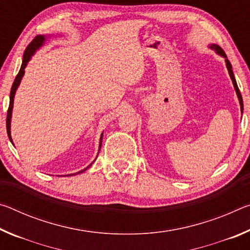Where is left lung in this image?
Returning a JSON list of instances; mask_svg holds the SVG:
<instances>
[{
    "label": "left lung",
    "mask_w": 250,
    "mask_h": 250,
    "mask_svg": "<svg viewBox=\"0 0 250 250\" xmlns=\"http://www.w3.org/2000/svg\"><path fill=\"white\" fill-rule=\"evenodd\" d=\"M209 47H210L211 49H214L215 52H216L217 54L222 55L223 57H225V58H226V59H225V62H226L227 69H228V74H229L230 78H231V80H232V83H234V87H235L236 94H237V96H238V99H239V104H240V110H242V112H243V108H244L243 98H242V95H240V91H239V89H238V86H237V83H236V79H235V77H234V74H232V70H231V64H230V62H229V61H228V59H227V57H226V54H225V52H224V50L222 49V47H219L218 45H215V44L210 45Z\"/></svg>",
    "instance_id": "left-lung-1"
}]
</instances>
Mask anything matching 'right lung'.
<instances>
[{
    "instance_id": "right-lung-1",
    "label": "right lung",
    "mask_w": 250,
    "mask_h": 250,
    "mask_svg": "<svg viewBox=\"0 0 250 250\" xmlns=\"http://www.w3.org/2000/svg\"><path fill=\"white\" fill-rule=\"evenodd\" d=\"M45 42V36L43 35H37L35 39H34L31 43L28 44V46L25 49V53H24V56H23V62H22V66H21V69L19 71L18 76L15 77V80L13 84H12V88H11V94H10V105H8V109H7V116H6V131H7V135H8V139H10L11 142H12V138H11V118H12V109H13V101H14V95H15V91L18 89L19 84L21 83V79H22L23 75H24V68L26 67L27 62L29 59H31L32 55L36 52V49H39L42 45L44 44ZM101 143H103V134H101L100 137V145H99V151H100V147H101ZM92 164V163H91ZM90 164V166H91ZM89 166V167H90ZM88 167L83 168V171H80L78 173H76V174H79V173H82L83 171H86ZM73 175V174H70Z\"/></svg>"
}]
</instances>
